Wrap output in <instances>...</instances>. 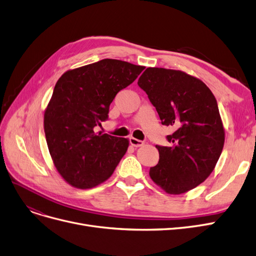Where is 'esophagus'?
I'll return each instance as SVG.
<instances>
[{
    "mask_svg": "<svg viewBox=\"0 0 256 256\" xmlns=\"http://www.w3.org/2000/svg\"><path fill=\"white\" fill-rule=\"evenodd\" d=\"M129 140H130L131 146H134V147H142V145H144V142L140 140H138L136 138H130Z\"/></svg>",
    "mask_w": 256,
    "mask_h": 256,
    "instance_id": "34e87169",
    "label": "esophagus"
}]
</instances>
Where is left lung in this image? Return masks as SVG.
Returning <instances> with one entry per match:
<instances>
[{"instance_id":"1","label":"left lung","mask_w":256,"mask_h":256,"mask_svg":"<svg viewBox=\"0 0 256 256\" xmlns=\"http://www.w3.org/2000/svg\"><path fill=\"white\" fill-rule=\"evenodd\" d=\"M138 84L156 107L162 125L172 126L170 146H156L158 165L149 176L168 194H182L211 174L220 156L224 129L216 100L200 78L184 71L149 67Z\"/></svg>"}]
</instances>
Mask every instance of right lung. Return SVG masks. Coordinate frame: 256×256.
I'll list each match as a JSON object with an SVG mask.
<instances>
[{"instance_id": "add662e5", "label": "right lung", "mask_w": 256, "mask_h": 256, "mask_svg": "<svg viewBox=\"0 0 256 256\" xmlns=\"http://www.w3.org/2000/svg\"><path fill=\"white\" fill-rule=\"evenodd\" d=\"M144 66L105 58L70 69L56 82L44 112L49 153L60 176L78 189L107 180L125 156L129 140L94 128L108 118L120 90L140 76Z\"/></svg>"}]
</instances>
